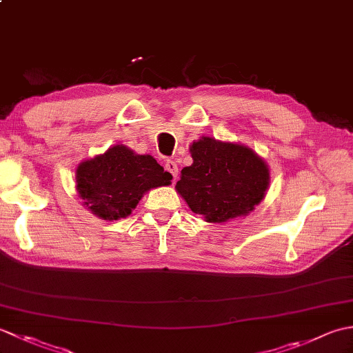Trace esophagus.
I'll return each mask as SVG.
<instances>
[{"label": "esophagus", "instance_id": "esophagus-1", "mask_svg": "<svg viewBox=\"0 0 353 353\" xmlns=\"http://www.w3.org/2000/svg\"><path fill=\"white\" fill-rule=\"evenodd\" d=\"M165 170L167 171H170L171 172V176L172 177H177V174H179V168H177V163L174 162V161H167L165 162Z\"/></svg>", "mask_w": 353, "mask_h": 353}]
</instances>
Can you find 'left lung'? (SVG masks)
Segmentation results:
<instances>
[{
  "label": "left lung",
  "instance_id": "obj_1",
  "mask_svg": "<svg viewBox=\"0 0 353 353\" xmlns=\"http://www.w3.org/2000/svg\"><path fill=\"white\" fill-rule=\"evenodd\" d=\"M192 163L181 172L176 191L209 223L250 214L265 197L268 165L252 148L203 137L190 147Z\"/></svg>",
  "mask_w": 353,
  "mask_h": 353
}]
</instances>
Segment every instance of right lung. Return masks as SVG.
Here are the masks:
<instances>
[{
  "label": "right lung",
  "instance_id": "obj_1",
  "mask_svg": "<svg viewBox=\"0 0 353 353\" xmlns=\"http://www.w3.org/2000/svg\"><path fill=\"white\" fill-rule=\"evenodd\" d=\"M171 179L153 156L119 144L79 165L76 188L89 211L112 221L129 216L147 191L170 185Z\"/></svg>",
  "mask_w": 353,
  "mask_h": 353
}]
</instances>
